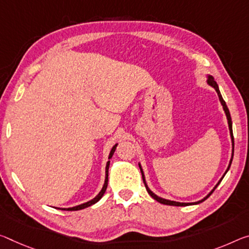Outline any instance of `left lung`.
I'll list each match as a JSON object with an SVG mask.
<instances>
[{"label": "left lung", "mask_w": 249, "mask_h": 249, "mask_svg": "<svg viewBox=\"0 0 249 249\" xmlns=\"http://www.w3.org/2000/svg\"><path fill=\"white\" fill-rule=\"evenodd\" d=\"M206 78H207V81H206V82H207V84L210 85V86H212V88L216 90L217 95H218V98H219V102H220V104H222V106H223V109H224V112H225V114H226L227 123H228V128H230V134H231V157L230 164H228V167H227V169H226V172L224 173V175L222 176V178H220V179L218 180V183H217V184L215 185V187L213 188L212 191H211L210 193H208V194H207L206 196H205L203 199L198 200V202H194V203H179V202H175V200H169V199H166V198H163V197H160V196H157V195L155 194V193H153V192L151 191V189H149V187L147 186V183H146L145 175H144V171H143V168H142V165H141V163H139V166H140L141 173H142V177H143V181H144V184H145V187H146V189H147V193H148L149 195H151V196L153 197L154 199L157 200V202L160 203V204H164V205H169V206H189V205H197V204H200V203H203L205 199H207L208 197H210V196L212 195V193L215 191L216 187L218 186L219 183H220V181H222V179L224 178V176L226 175V173L228 172V169H230L231 165V161H232V156H234V136H232V124H231V113H230V110H228V107H227L226 103H225V101L223 100V96H222V94H220V90H219V89H218V85H217V83L215 82L214 77H213L212 75H207Z\"/></svg>", "instance_id": "1"}]
</instances>
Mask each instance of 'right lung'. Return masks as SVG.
Here are the masks:
<instances>
[{"label":"right lung","mask_w":249,"mask_h":249,"mask_svg":"<svg viewBox=\"0 0 249 249\" xmlns=\"http://www.w3.org/2000/svg\"><path fill=\"white\" fill-rule=\"evenodd\" d=\"M116 146H117V143L113 146L112 149H110L109 152V155H108V161L106 163V167H105V180H104V184H103V187H102L101 192L98 193V194L94 197L93 199L89 200V202L86 203H83L81 205H77V206H74V207H69V208H58V210H62V211H80V210H83V208H86L89 206H92V205H94L95 203H97L98 200H100L102 197H103L104 193L106 192V188H107V183H108V167H109V160L112 159V156L114 155V152H115L116 149Z\"/></svg>","instance_id":"add662e5"}]
</instances>
